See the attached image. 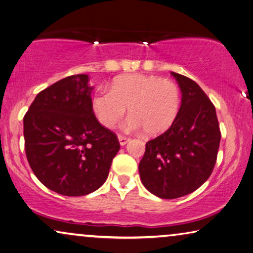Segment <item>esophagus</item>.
<instances>
[{"mask_svg":"<svg viewBox=\"0 0 253 253\" xmlns=\"http://www.w3.org/2000/svg\"><path fill=\"white\" fill-rule=\"evenodd\" d=\"M118 141H119V144L123 146V145L127 144V143L130 141V138L124 136V135H118Z\"/></svg>","mask_w":253,"mask_h":253,"instance_id":"esophagus-1","label":"esophagus"}]
</instances>
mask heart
I'll list each match as a JSON object with an SVG mask.
<instances>
[{
	"instance_id": "heart-1",
	"label": "heart",
	"mask_w": 253,
	"mask_h": 253,
	"mask_svg": "<svg viewBox=\"0 0 253 253\" xmlns=\"http://www.w3.org/2000/svg\"><path fill=\"white\" fill-rule=\"evenodd\" d=\"M93 110L101 125L114 127L128 108L127 127L156 135L174 124L180 107L179 89L174 82L152 75L131 74L117 78L110 90L94 94Z\"/></svg>"
}]
</instances>
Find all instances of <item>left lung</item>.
Listing matches in <instances>:
<instances>
[{"instance_id":"left-lung-1","label":"left lung","mask_w":253,"mask_h":253,"mask_svg":"<svg viewBox=\"0 0 253 253\" xmlns=\"http://www.w3.org/2000/svg\"><path fill=\"white\" fill-rule=\"evenodd\" d=\"M182 103L172 125L146 143L138 165L142 184L161 199L194 192L212 172L220 143L216 109L192 79L172 71Z\"/></svg>"}]
</instances>
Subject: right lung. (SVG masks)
Returning a JSON list of instances; mask_svg holds the SVG:
<instances>
[{
  "label": "right lung",
  "mask_w": 253,
  "mask_h": 253,
  "mask_svg": "<svg viewBox=\"0 0 253 253\" xmlns=\"http://www.w3.org/2000/svg\"><path fill=\"white\" fill-rule=\"evenodd\" d=\"M88 75L61 79L37 94L24 117L25 150L43 185L67 197L103 185L120 149L116 134L97 122Z\"/></svg>",
  "instance_id": "add662e5"
}]
</instances>
